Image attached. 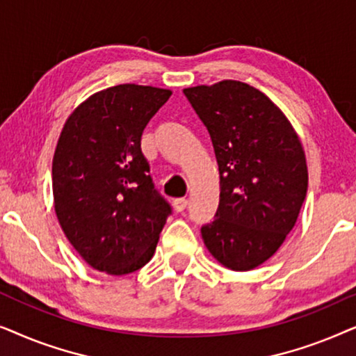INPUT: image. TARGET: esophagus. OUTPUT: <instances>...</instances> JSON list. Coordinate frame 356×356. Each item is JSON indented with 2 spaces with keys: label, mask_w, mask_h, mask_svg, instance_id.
<instances>
[{
  "label": "esophagus",
  "mask_w": 356,
  "mask_h": 356,
  "mask_svg": "<svg viewBox=\"0 0 356 356\" xmlns=\"http://www.w3.org/2000/svg\"><path fill=\"white\" fill-rule=\"evenodd\" d=\"M186 206H188V199L184 197H178L173 201V207L177 212H183L184 209H186Z\"/></svg>",
  "instance_id": "obj_1"
}]
</instances>
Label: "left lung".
Here are the masks:
<instances>
[{"mask_svg":"<svg viewBox=\"0 0 356 356\" xmlns=\"http://www.w3.org/2000/svg\"><path fill=\"white\" fill-rule=\"evenodd\" d=\"M206 126L220 175L204 245L232 270H251L282 246L308 189V168L290 121L267 97L240 81L184 89Z\"/></svg>","mask_w":356,"mask_h":356,"instance_id":"1","label":"left lung"}]
</instances>
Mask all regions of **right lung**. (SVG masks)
I'll use <instances>...</instances> for the list:
<instances>
[{"label":"right lung","mask_w":356,"mask_h":356,"mask_svg":"<svg viewBox=\"0 0 356 356\" xmlns=\"http://www.w3.org/2000/svg\"><path fill=\"white\" fill-rule=\"evenodd\" d=\"M172 92L121 84L97 92L67 118L53 157L60 225L87 264L111 275L154 256L172 206L155 189L140 138Z\"/></svg>","instance_id":"add662e5"}]
</instances>
